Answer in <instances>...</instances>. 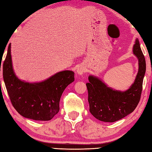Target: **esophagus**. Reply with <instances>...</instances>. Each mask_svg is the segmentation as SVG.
<instances>
[{"instance_id":"1","label":"esophagus","mask_w":152,"mask_h":152,"mask_svg":"<svg viewBox=\"0 0 152 152\" xmlns=\"http://www.w3.org/2000/svg\"><path fill=\"white\" fill-rule=\"evenodd\" d=\"M86 72V69L84 66L83 65H80L78 66V67L77 68V70H76V74H78V75L81 76L82 74H83V73Z\"/></svg>"}]
</instances>
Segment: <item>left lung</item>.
<instances>
[{
    "label": "left lung",
    "mask_w": 152,
    "mask_h": 152,
    "mask_svg": "<svg viewBox=\"0 0 152 152\" xmlns=\"http://www.w3.org/2000/svg\"><path fill=\"white\" fill-rule=\"evenodd\" d=\"M133 52L138 60V70L134 83L125 91L110 88L99 77L90 75L86 83L89 111L94 117L104 122H115L124 118L136 108L140 101L143 79L146 72V60L138 38Z\"/></svg>",
    "instance_id": "left-lung-1"
}]
</instances>
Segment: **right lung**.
I'll list each match as a JSON object with an SVG mask.
<instances>
[{"label": "right lung", "instance_id": "add662e5", "mask_svg": "<svg viewBox=\"0 0 152 152\" xmlns=\"http://www.w3.org/2000/svg\"><path fill=\"white\" fill-rule=\"evenodd\" d=\"M3 79L12 104L19 114L36 121H48L59 111L64 90L74 81V72L63 70L40 82L19 79L13 69L11 44L2 65Z\"/></svg>", "mask_w": 152, "mask_h": 152}]
</instances>
